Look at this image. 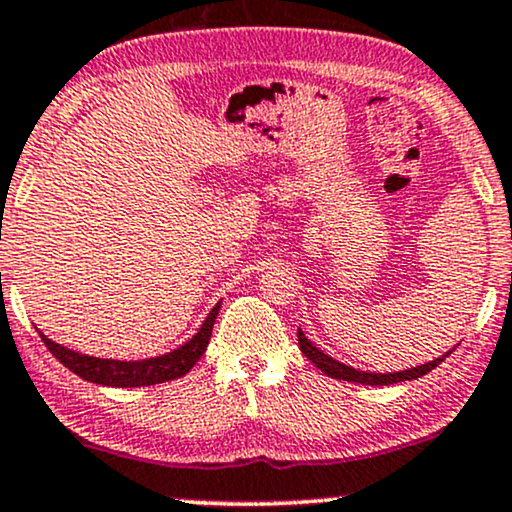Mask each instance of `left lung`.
<instances>
[{"mask_svg": "<svg viewBox=\"0 0 512 512\" xmlns=\"http://www.w3.org/2000/svg\"><path fill=\"white\" fill-rule=\"evenodd\" d=\"M298 343H300V350H303V355L307 360H312V365L317 369H322L326 377H334V379H343V381H355V384H365V386H389V384H398V381H410V379H420L424 377L427 372H432L434 367H439L443 360H446L448 355L453 353V350H448L446 355L436 357V360L427 362V365H420V367H412V369H403V372H393V374H372V372H360V369L355 367H348L343 365V362L334 360V357L324 355V350H319L312 346L310 341H307L303 331L298 329Z\"/></svg>", "mask_w": 512, "mask_h": 512, "instance_id": "left-lung-1", "label": "left lung"}]
</instances>
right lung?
<instances>
[{
  "instance_id": "add662e5",
  "label": "right lung",
  "mask_w": 512,
  "mask_h": 512,
  "mask_svg": "<svg viewBox=\"0 0 512 512\" xmlns=\"http://www.w3.org/2000/svg\"><path fill=\"white\" fill-rule=\"evenodd\" d=\"M221 303L214 305V310L209 312L205 324L200 326V331L190 338L188 343H183L181 348L171 350V353L150 357V360H135V362H123V360H102V357H90L76 350H69L59 343L49 341L45 334H40L42 343H45L49 353H52L64 367H69L73 374H78L80 379L92 381V384L102 386H119V389H133V386H152V384H164V381L178 379L183 374H188L202 353L207 350L209 336H212L214 319L219 315Z\"/></svg>"
}]
</instances>
